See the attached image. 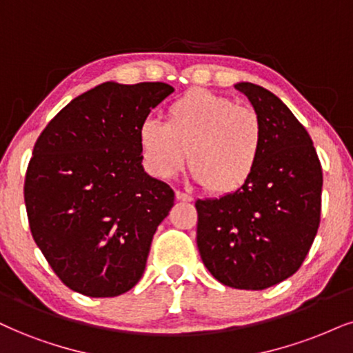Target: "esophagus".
Wrapping results in <instances>:
<instances>
[{"instance_id": "34e87169", "label": "esophagus", "mask_w": 353, "mask_h": 353, "mask_svg": "<svg viewBox=\"0 0 353 353\" xmlns=\"http://www.w3.org/2000/svg\"><path fill=\"white\" fill-rule=\"evenodd\" d=\"M175 196H176L178 201H185V203L193 201V196H190V194L183 193V191H175Z\"/></svg>"}]
</instances>
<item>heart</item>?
Listing matches in <instances>:
<instances>
[{"instance_id": "b5f03b06", "label": "heart", "mask_w": 353, "mask_h": 353, "mask_svg": "<svg viewBox=\"0 0 353 353\" xmlns=\"http://www.w3.org/2000/svg\"><path fill=\"white\" fill-rule=\"evenodd\" d=\"M263 141V123L254 108L206 90L175 99L165 123L145 119L139 128V145L154 175L176 176L190 150L193 178L216 194L234 193L250 180Z\"/></svg>"}]
</instances>
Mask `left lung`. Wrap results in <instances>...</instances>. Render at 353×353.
<instances>
[{
	"mask_svg": "<svg viewBox=\"0 0 353 353\" xmlns=\"http://www.w3.org/2000/svg\"><path fill=\"white\" fill-rule=\"evenodd\" d=\"M263 123L254 175L234 193L194 203L204 267L225 286L265 290L298 272L321 217L323 168L290 108L262 86L239 81Z\"/></svg>",
	"mask_w": 353,
	"mask_h": 353,
	"instance_id": "obj_1",
	"label": "left lung"
}]
</instances>
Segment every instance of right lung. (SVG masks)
Wrapping results in <instances>:
<instances>
[{
    "label": "right lung",
    "mask_w": 353,
    "mask_h": 353,
    "mask_svg": "<svg viewBox=\"0 0 353 353\" xmlns=\"http://www.w3.org/2000/svg\"><path fill=\"white\" fill-rule=\"evenodd\" d=\"M175 88L104 81L72 99L34 145L30 232L68 288L112 298L137 285L175 193L142 167L139 128Z\"/></svg>",
    "instance_id": "add662e5"
}]
</instances>
